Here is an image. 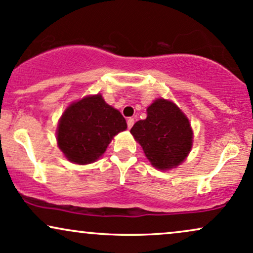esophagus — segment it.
<instances>
[{
    "instance_id": "1",
    "label": "esophagus",
    "mask_w": 253,
    "mask_h": 253,
    "mask_svg": "<svg viewBox=\"0 0 253 253\" xmlns=\"http://www.w3.org/2000/svg\"><path fill=\"white\" fill-rule=\"evenodd\" d=\"M134 118H129L128 120H127V126H128V128H132V126L134 125Z\"/></svg>"
}]
</instances>
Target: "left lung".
<instances>
[{
    "mask_svg": "<svg viewBox=\"0 0 253 253\" xmlns=\"http://www.w3.org/2000/svg\"><path fill=\"white\" fill-rule=\"evenodd\" d=\"M130 133L152 165L163 171L180 165L192 148L193 132L187 117L163 97L152 103L147 118L136 121Z\"/></svg>",
    "mask_w": 253,
    "mask_h": 253,
    "instance_id": "obj_1",
    "label": "left lung"
}]
</instances>
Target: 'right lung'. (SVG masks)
<instances>
[{
	"label": "right lung",
	"instance_id": "add662e5",
	"mask_svg": "<svg viewBox=\"0 0 253 253\" xmlns=\"http://www.w3.org/2000/svg\"><path fill=\"white\" fill-rule=\"evenodd\" d=\"M126 128L125 118L101 94L88 95L69 105L62 114L57 145L71 163L87 165L99 159L113 136Z\"/></svg>",
	"mask_w": 253,
	"mask_h": 253
}]
</instances>
